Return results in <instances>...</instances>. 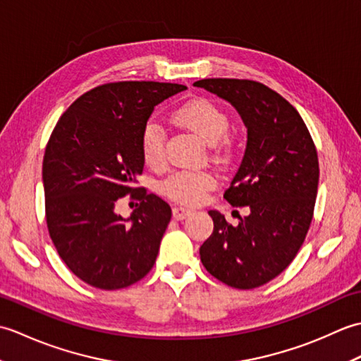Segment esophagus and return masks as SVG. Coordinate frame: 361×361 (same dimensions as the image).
<instances>
[{
    "mask_svg": "<svg viewBox=\"0 0 361 361\" xmlns=\"http://www.w3.org/2000/svg\"><path fill=\"white\" fill-rule=\"evenodd\" d=\"M172 214H173V219H175V220H185L186 217L192 216L194 209L183 208V206H175V208L172 209Z\"/></svg>",
    "mask_w": 361,
    "mask_h": 361,
    "instance_id": "obj_1",
    "label": "esophagus"
}]
</instances>
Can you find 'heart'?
I'll use <instances>...</instances> for the list:
<instances>
[{
    "label": "heart",
    "mask_w": 361,
    "mask_h": 361,
    "mask_svg": "<svg viewBox=\"0 0 361 361\" xmlns=\"http://www.w3.org/2000/svg\"><path fill=\"white\" fill-rule=\"evenodd\" d=\"M173 118L180 126L194 130L209 144L220 140L214 149L216 158L228 159L231 157V142L225 136L229 128V118L219 105L203 97L192 99L176 109ZM141 153L145 164L150 167H161L166 163V133L163 126L155 119L149 121L142 128ZM216 185V176L208 171H178L167 176L161 185V190L173 202L198 204Z\"/></svg>",
    "instance_id": "1"
}]
</instances>
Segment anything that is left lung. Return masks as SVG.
Returning <instances> with one entry per match:
<instances>
[{
    "mask_svg": "<svg viewBox=\"0 0 361 361\" xmlns=\"http://www.w3.org/2000/svg\"><path fill=\"white\" fill-rule=\"evenodd\" d=\"M194 85L231 102L248 128L224 197L250 214L233 226L209 211L214 231L200 247L202 264L229 287L256 288L286 270L307 235L319 178L315 142L295 106L264 83L202 79Z\"/></svg>",
    "mask_w": 361,
    "mask_h": 361,
    "instance_id": "8db88e82",
    "label": "left lung"
}]
</instances>
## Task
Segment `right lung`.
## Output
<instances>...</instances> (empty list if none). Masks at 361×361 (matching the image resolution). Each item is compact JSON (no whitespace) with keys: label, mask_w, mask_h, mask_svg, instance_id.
Segmentation results:
<instances>
[{"label":"right lung","mask_w":361,"mask_h":361,"mask_svg":"<svg viewBox=\"0 0 361 361\" xmlns=\"http://www.w3.org/2000/svg\"><path fill=\"white\" fill-rule=\"evenodd\" d=\"M178 83L110 82L87 91L54 127L43 157L46 225L66 267L101 290L141 281L155 264L172 211L136 188L141 133L153 109ZM126 195L140 202L126 221L114 208Z\"/></svg>","instance_id":"right-lung-1"}]
</instances>
